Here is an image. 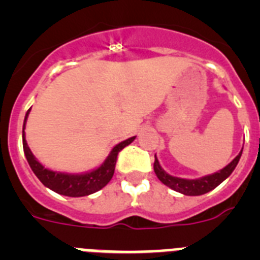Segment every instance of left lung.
Instances as JSON below:
<instances>
[{"instance_id":"1","label":"left lung","mask_w":260,"mask_h":260,"mask_svg":"<svg viewBox=\"0 0 260 260\" xmlns=\"http://www.w3.org/2000/svg\"><path fill=\"white\" fill-rule=\"evenodd\" d=\"M241 155H242V151L233 158V161H231L226 167L222 168L221 171L216 172V173L213 174H210V176H204L202 177V178H198V180H186V178H180V177H173L171 176V174H168L167 172L160 167L156 156L155 162H153V171H155L158 180L161 181L164 185H167L168 187H171L172 190H174V191H178L181 192V194L185 195H190V197H194V195H203L206 194V192L213 190L215 187H217L222 181L226 180V178L231 176L232 172L234 171V168L237 167L238 161H240Z\"/></svg>"}]
</instances>
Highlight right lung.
<instances>
[{
	"mask_svg": "<svg viewBox=\"0 0 260 260\" xmlns=\"http://www.w3.org/2000/svg\"><path fill=\"white\" fill-rule=\"evenodd\" d=\"M29 109L27 110L26 117H24L22 134L23 150H24L27 161H28L32 172L36 174V177L41 181L43 185L47 186L48 189L53 190L57 194L65 195V197H74V198L75 197H86V195L93 194V192L102 190L113 177L118 152L135 139V137L128 138L126 141L117 144L113 150L110 151L109 156L105 158V161L98 169L92 172H88V173L84 174H69L61 173V172H53L43 167L36 160L35 156L32 155L31 150H29L28 144H27L26 138H24V127H26V121Z\"/></svg>",
	"mask_w": 260,
	"mask_h": 260,
	"instance_id": "obj_1",
	"label": "right lung"
}]
</instances>
